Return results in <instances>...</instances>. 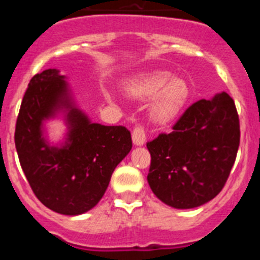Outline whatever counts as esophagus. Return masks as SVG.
<instances>
[{"label":"esophagus","instance_id":"34e87169","mask_svg":"<svg viewBox=\"0 0 260 260\" xmlns=\"http://www.w3.org/2000/svg\"><path fill=\"white\" fill-rule=\"evenodd\" d=\"M133 143L135 146H143L146 143V133H144V128L142 126H137V127L133 130Z\"/></svg>","mask_w":260,"mask_h":260}]
</instances>
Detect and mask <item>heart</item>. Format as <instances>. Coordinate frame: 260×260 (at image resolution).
I'll list each match as a JSON object with an SVG mask.
<instances>
[{
  "label": "heart",
  "mask_w": 260,
  "mask_h": 260,
  "mask_svg": "<svg viewBox=\"0 0 260 260\" xmlns=\"http://www.w3.org/2000/svg\"><path fill=\"white\" fill-rule=\"evenodd\" d=\"M125 91L128 96L146 100L150 99V118L158 125H167L180 116L189 100L190 89L186 80L172 77L168 71L141 73L125 82ZM110 98L109 93H105Z\"/></svg>",
  "instance_id": "obj_1"
}]
</instances>
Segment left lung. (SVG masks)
<instances>
[{
	"instance_id": "1",
	"label": "left lung",
	"mask_w": 260,
	"mask_h": 260,
	"mask_svg": "<svg viewBox=\"0 0 260 260\" xmlns=\"http://www.w3.org/2000/svg\"><path fill=\"white\" fill-rule=\"evenodd\" d=\"M240 146V119L226 92L186 109L171 134L147 143V181L162 203L178 210L199 207L221 191Z\"/></svg>"
}]
</instances>
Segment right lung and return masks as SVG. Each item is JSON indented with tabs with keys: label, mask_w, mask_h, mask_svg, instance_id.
<instances>
[{
	"label": "right lung",
	"mask_w": 260,
	"mask_h": 260,
	"mask_svg": "<svg viewBox=\"0 0 260 260\" xmlns=\"http://www.w3.org/2000/svg\"><path fill=\"white\" fill-rule=\"evenodd\" d=\"M53 119L67 126L58 142L47 135L46 123ZM15 147L39 201L54 212L77 216L100 202L133 143L123 126L92 122L78 107L68 78L57 69H48L32 78L24 93Z\"/></svg>",
	"instance_id": "1"
}]
</instances>
